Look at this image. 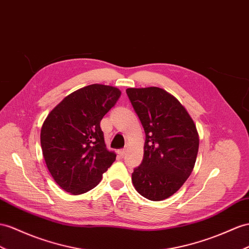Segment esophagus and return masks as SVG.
Segmentation results:
<instances>
[{"label": "esophagus", "instance_id": "1", "mask_svg": "<svg viewBox=\"0 0 249 249\" xmlns=\"http://www.w3.org/2000/svg\"><path fill=\"white\" fill-rule=\"evenodd\" d=\"M127 148H128V147H127V146H126V147H124L123 149H120V150H119V154H120L121 156H124V155L126 154V150H127Z\"/></svg>", "mask_w": 249, "mask_h": 249}]
</instances>
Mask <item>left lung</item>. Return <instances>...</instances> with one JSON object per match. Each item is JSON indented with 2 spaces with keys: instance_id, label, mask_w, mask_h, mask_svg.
Segmentation results:
<instances>
[{
  "instance_id": "1",
  "label": "left lung",
  "mask_w": 249,
  "mask_h": 249,
  "mask_svg": "<svg viewBox=\"0 0 249 249\" xmlns=\"http://www.w3.org/2000/svg\"><path fill=\"white\" fill-rule=\"evenodd\" d=\"M145 131L144 157L131 175L138 193L162 201L179 190L195 167L199 133L179 100L160 87L127 88Z\"/></svg>"
}]
</instances>
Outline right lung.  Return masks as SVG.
Listing matches in <instances>:
<instances>
[{"instance_id":"1","label":"right lung","mask_w":249,"mask_h":249,"mask_svg":"<svg viewBox=\"0 0 249 249\" xmlns=\"http://www.w3.org/2000/svg\"><path fill=\"white\" fill-rule=\"evenodd\" d=\"M121 97L117 87L92 84L64 98L41 128L44 160L58 185L71 195L92 189L116 160L100 123Z\"/></svg>"}]
</instances>
